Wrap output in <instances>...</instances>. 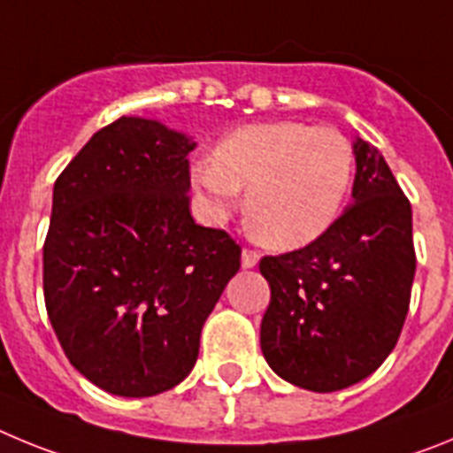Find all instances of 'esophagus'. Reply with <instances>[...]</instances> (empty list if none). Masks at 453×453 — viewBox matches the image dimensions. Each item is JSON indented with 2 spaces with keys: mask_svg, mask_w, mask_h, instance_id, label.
Segmentation results:
<instances>
[{
  "mask_svg": "<svg viewBox=\"0 0 453 453\" xmlns=\"http://www.w3.org/2000/svg\"><path fill=\"white\" fill-rule=\"evenodd\" d=\"M258 261H261V254H258V251L250 250V247L242 250V267H254Z\"/></svg>",
  "mask_w": 453,
  "mask_h": 453,
  "instance_id": "34e87169",
  "label": "esophagus"
}]
</instances>
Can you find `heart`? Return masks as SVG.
I'll return each mask as SVG.
<instances>
[{"label":"heart","instance_id":"1","mask_svg":"<svg viewBox=\"0 0 453 453\" xmlns=\"http://www.w3.org/2000/svg\"><path fill=\"white\" fill-rule=\"evenodd\" d=\"M354 179V147L334 127L297 119L247 124L192 165V181L215 213L247 188V222L276 250H297L334 226Z\"/></svg>","mask_w":453,"mask_h":453}]
</instances>
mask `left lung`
Here are the masks:
<instances>
[{
	"instance_id": "obj_1",
	"label": "left lung",
	"mask_w": 453,
	"mask_h": 453,
	"mask_svg": "<svg viewBox=\"0 0 453 453\" xmlns=\"http://www.w3.org/2000/svg\"><path fill=\"white\" fill-rule=\"evenodd\" d=\"M354 203L329 231L263 256L272 297L261 349L276 374L313 392L370 376L397 345L415 276L411 202L383 156L356 140Z\"/></svg>"
}]
</instances>
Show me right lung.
Masks as SVG:
<instances>
[{
    "label": "right lung",
    "mask_w": 453,
    "mask_h": 453,
    "mask_svg": "<svg viewBox=\"0 0 453 453\" xmlns=\"http://www.w3.org/2000/svg\"><path fill=\"white\" fill-rule=\"evenodd\" d=\"M195 142L119 118L54 183L42 290L67 361L119 397H151L195 367L199 335L240 270V245L190 215Z\"/></svg>",
    "instance_id": "right-lung-1"
}]
</instances>
